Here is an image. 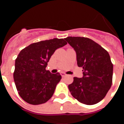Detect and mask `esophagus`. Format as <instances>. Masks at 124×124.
I'll return each instance as SVG.
<instances>
[{"label": "esophagus", "instance_id": "1", "mask_svg": "<svg viewBox=\"0 0 124 124\" xmlns=\"http://www.w3.org/2000/svg\"><path fill=\"white\" fill-rule=\"evenodd\" d=\"M61 76H62V77H66V74H65V73H64V72H62L61 73Z\"/></svg>", "mask_w": 124, "mask_h": 124}]
</instances>
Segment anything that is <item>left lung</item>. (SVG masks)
I'll return each instance as SVG.
<instances>
[{"mask_svg":"<svg viewBox=\"0 0 124 124\" xmlns=\"http://www.w3.org/2000/svg\"><path fill=\"white\" fill-rule=\"evenodd\" d=\"M65 40L75 50L78 66L83 68V77H74L68 86L70 93L82 104L98 103L112 84L113 64L108 52L90 38L68 36Z\"/></svg>","mask_w":124,"mask_h":124,"instance_id":"left-lung-1","label":"left lung"}]
</instances>
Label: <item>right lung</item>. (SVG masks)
<instances>
[{"label":"right lung","mask_w":124,"mask_h":124,"mask_svg":"<svg viewBox=\"0 0 124 124\" xmlns=\"http://www.w3.org/2000/svg\"><path fill=\"white\" fill-rule=\"evenodd\" d=\"M67 44L63 38H53L31 44L22 50L15 60L14 80L18 92L27 103L38 105L53 96L62 76L46 70L56 49Z\"/></svg>","instance_id":"1"}]
</instances>
